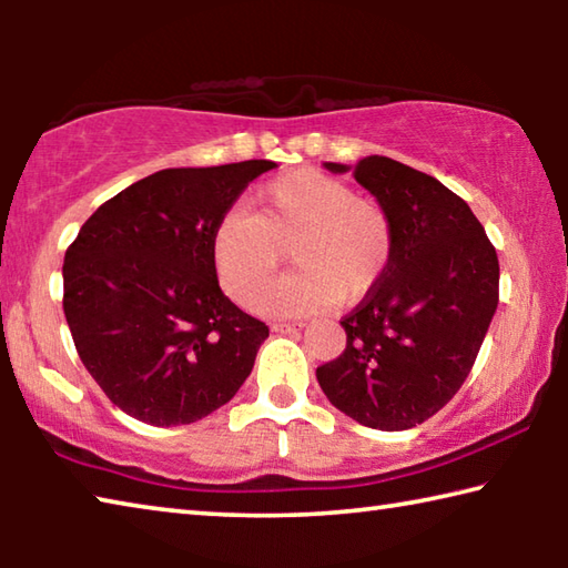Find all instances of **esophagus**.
I'll return each instance as SVG.
<instances>
[{
    "mask_svg": "<svg viewBox=\"0 0 568 568\" xmlns=\"http://www.w3.org/2000/svg\"><path fill=\"white\" fill-rule=\"evenodd\" d=\"M305 323H273V331L275 333H295V331H301Z\"/></svg>",
    "mask_w": 568,
    "mask_h": 568,
    "instance_id": "esophagus-1",
    "label": "esophagus"
}]
</instances>
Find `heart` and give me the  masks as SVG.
I'll return each mask as SVG.
<instances>
[{
  "mask_svg": "<svg viewBox=\"0 0 568 568\" xmlns=\"http://www.w3.org/2000/svg\"><path fill=\"white\" fill-rule=\"evenodd\" d=\"M283 248L298 271L266 294ZM390 255L393 220L386 205L355 195L343 180L313 168L265 182L253 195V213L230 210L210 237L220 287L237 305L261 301V311L277 315L363 301L383 281Z\"/></svg>",
  "mask_w": 568,
  "mask_h": 568,
  "instance_id": "obj_1",
  "label": "heart"
}]
</instances>
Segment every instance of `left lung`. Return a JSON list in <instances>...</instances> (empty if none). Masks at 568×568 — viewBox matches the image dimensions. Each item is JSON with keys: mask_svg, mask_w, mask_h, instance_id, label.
I'll return each mask as SVG.
<instances>
[{"mask_svg": "<svg viewBox=\"0 0 568 568\" xmlns=\"http://www.w3.org/2000/svg\"><path fill=\"white\" fill-rule=\"evenodd\" d=\"M353 178L390 213L393 255L376 291L341 318L345 351L315 376L345 416L406 430L436 416L474 368L498 305V255L466 200L426 172L371 155Z\"/></svg>", "mask_w": 568, "mask_h": 568, "instance_id": "left-lung-1", "label": "left lung"}]
</instances>
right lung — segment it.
I'll return each instance as SVG.
<instances>
[{
  "instance_id": "right-lung-1",
  "label": "right lung",
  "mask_w": 568,
  "mask_h": 568,
  "mask_svg": "<svg viewBox=\"0 0 568 568\" xmlns=\"http://www.w3.org/2000/svg\"><path fill=\"white\" fill-rule=\"evenodd\" d=\"M271 160L170 168L102 203L64 253L62 307L114 406L182 426L235 396L267 325L220 291L210 237Z\"/></svg>"
}]
</instances>
